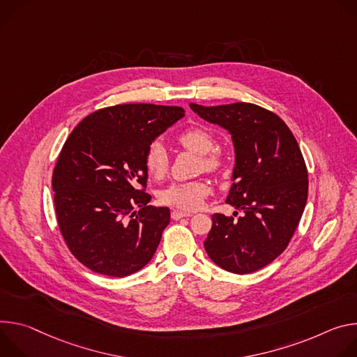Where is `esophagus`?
Here are the masks:
<instances>
[{
  "label": "esophagus",
  "instance_id": "obj_1",
  "mask_svg": "<svg viewBox=\"0 0 357 357\" xmlns=\"http://www.w3.org/2000/svg\"><path fill=\"white\" fill-rule=\"evenodd\" d=\"M192 213H185V211H180V210H173L172 211V218L173 220H180L184 217H191Z\"/></svg>",
  "mask_w": 357,
  "mask_h": 357
}]
</instances>
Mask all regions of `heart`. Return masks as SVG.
I'll return each instance as SVG.
<instances>
[{
  "label": "heart",
  "instance_id": "heart-1",
  "mask_svg": "<svg viewBox=\"0 0 357 357\" xmlns=\"http://www.w3.org/2000/svg\"><path fill=\"white\" fill-rule=\"evenodd\" d=\"M177 142L184 147L202 155V166L207 172H218L222 167V157L214 150L215 139L214 136L203 128H190L181 132ZM144 165L147 172L160 178L166 174L169 169V157L165 146L160 142H153L144 154ZM211 187L207 181L195 180L187 183H173L162 190L158 199L166 206L176 207L184 211L199 210L208 194Z\"/></svg>",
  "mask_w": 357,
  "mask_h": 357
}]
</instances>
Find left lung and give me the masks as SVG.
Returning a JSON list of instances; mask_svg holds the SVG:
<instances>
[{
    "mask_svg": "<svg viewBox=\"0 0 357 357\" xmlns=\"http://www.w3.org/2000/svg\"><path fill=\"white\" fill-rule=\"evenodd\" d=\"M190 107L231 135L235 165L225 203L243 211L214 214L204 248L228 272H255L285 251L299 224L307 200L303 155L282 119L261 106Z\"/></svg>",
    "mask_w": 357,
    "mask_h": 357,
    "instance_id": "1",
    "label": "left lung"
}]
</instances>
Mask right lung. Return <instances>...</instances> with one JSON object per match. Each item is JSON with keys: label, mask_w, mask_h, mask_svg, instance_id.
Here are the masks:
<instances>
[{"label": "right lung", "mask_w": 357, "mask_h": 357, "mask_svg": "<svg viewBox=\"0 0 357 357\" xmlns=\"http://www.w3.org/2000/svg\"><path fill=\"white\" fill-rule=\"evenodd\" d=\"M183 116L178 106L116 105L69 135L52 176L55 211L69 251L86 268L119 278L153 258L170 210L147 206L144 154Z\"/></svg>", "instance_id": "obj_1"}]
</instances>
